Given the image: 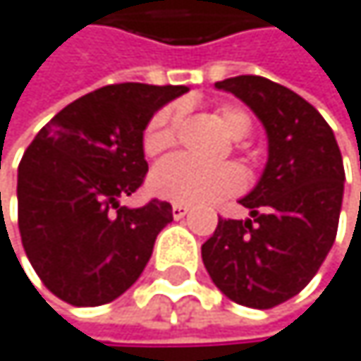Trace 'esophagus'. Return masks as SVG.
Here are the masks:
<instances>
[{
    "label": "esophagus",
    "mask_w": 361,
    "mask_h": 361,
    "mask_svg": "<svg viewBox=\"0 0 361 361\" xmlns=\"http://www.w3.org/2000/svg\"><path fill=\"white\" fill-rule=\"evenodd\" d=\"M187 213H189V209H187L185 204H172V215H174V219H183Z\"/></svg>",
    "instance_id": "esophagus-1"
}]
</instances>
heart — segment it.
<instances>
[{
	"mask_svg": "<svg viewBox=\"0 0 361 361\" xmlns=\"http://www.w3.org/2000/svg\"><path fill=\"white\" fill-rule=\"evenodd\" d=\"M219 127L230 140H243L252 129L250 116L234 105H221L215 111ZM180 122V107L168 105L159 109L144 131V152L148 157H159L176 144ZM243 187V174L237 166H200L185 157H172L159 164L150 174V191L157 197H164L174 204L200 207L211 204L219 197L237 193Z\"/></svg>",
	"mask_w": 361,
	"mask_h": 361,
	"instance_id": "b5f03b06",
	"label": "heart"
}]
</instances>
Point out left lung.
I'll list each match as a JSON object with an SVG mask.
<instances>
[{"label":"left lung","mask_w":361,"mask_h":361,"mask_svg":"<svg viewBox=\"0 0 361 361\" xmlns=\"http://www.w3.org/2000/svg\"><path fill=\"white\" fill-rule=\"evenodd\" d=\"M262 122L269 157L241 197L247 219H219L202 245L215 286L234 303L267 310L305 288L329 254L345 193V166L325 118L293 90L256 75L215 83Z\"/></svg>","instance_id":"left-lung-1"}]
</instances>
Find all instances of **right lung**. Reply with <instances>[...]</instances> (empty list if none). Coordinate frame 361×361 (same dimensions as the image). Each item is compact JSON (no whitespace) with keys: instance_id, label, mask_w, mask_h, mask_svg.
<instances>
[{"instance_id":"1","label":"right lung","mask_w":361,"mask_h":361,"mask_svg":"<svg viewBox=\"0 0 361 361\" xmlns=\"http://www.w3.org/2000/svg\"><path fill=\"white\" fill-rule=\"evenodd\" d=\"M185 85L116 83L53 116L19 164L16 200L25 254L42 284L71 305H103L135 284L170 202L129 209L144 183V131Z\"/></svg>"}]
</instances>
